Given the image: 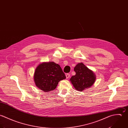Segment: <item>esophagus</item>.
Instances as JSON below:
<instances>
[{
  "label": "esophagus",
  "mask_w": 128,
  "mask_h": 128,
  "mask_svg": "<svg viewBox=\"0 0 128 128\" xmlns=\"http://www.w3.org/2000/svg\"><path fill=\"white\" fill-rule=\"evenodd\" d=\"M70 74L69 73H67V74H66V77L67 78H68L70 77Z\"/></svg>",
  "instance_id": "obj_1"
}]
</instances>
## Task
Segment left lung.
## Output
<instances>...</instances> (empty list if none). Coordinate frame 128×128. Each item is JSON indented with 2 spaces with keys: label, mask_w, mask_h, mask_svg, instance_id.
I'll use <instances>...</instances> for the list:
<instances>
[{
  "label": "left lung",
  "mask_w": 128,
  "mask_h": 128,
  "mask_svg": "<svg viewBox=\"0 0 128 128\" xmlns=\"http://www.w3.org/2000/svg\"><path fill=\"white\" fill-rule=\"evenodd\" d=\"M76 75L70 78V81L76 90L82 92L92 86L95 82L96 76L92 71L82 63H79L74 68Z\"/></svg>",
  "instance_id": "1"
}]
</instances>
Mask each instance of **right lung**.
<instances>
[{
	"mask_svg": "<svg viewBox=\"0 0 128 128\" xmlns=\"http://www.w3.org/2000/svg\"><path fill=\"white\" fill-rule=\"evenodd\" d=\"M36 86L45 92L55 90L61 80L66 76L60 65L53 62H43L36 68L34 76Z\"/></svg>",
	"mask_w": 128,
	"mask_h": 128,
	"instance_id": "1",
	"label": "right lung"
}]
</instances>
